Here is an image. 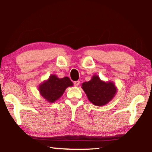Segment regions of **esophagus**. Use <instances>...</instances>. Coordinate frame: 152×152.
<instances>
[{
    "label": "esophagus",
    "mask_w": 152,
    "mask_h": 152,
    "mask_svg": "<svg viewBox=\"0 0 152 152\" xmlns=\"http://www.w3.org/2000/svg\"><path fill=\"white\" fill-rule=\"evenodd\" d=\"M74 86H78V85L80 84V81H75L74 82Z\"/></svg>",
    "instance_id": "obj_1"
}]
</instances>
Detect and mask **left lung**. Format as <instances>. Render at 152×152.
I'll return each mask as SVG.
<instances>
[{
    "label": "left lung",
    "instance_id": "obj_1",
    "mask_svg": "<svg viewBox=\"0 0 152 152\" xmlns=\"http://www.w3.org/2000/svg\"><path fill=\"white\" fill-rule=\"evenodd\" d=\"M82 88L90 102L99 107L109 103L117 92V88L114 82L101 80L97 75H93L91 80L82 83Z\"/></svg>",
    "mask_w": 152,
    "mask_h": 152
}]
</instances>
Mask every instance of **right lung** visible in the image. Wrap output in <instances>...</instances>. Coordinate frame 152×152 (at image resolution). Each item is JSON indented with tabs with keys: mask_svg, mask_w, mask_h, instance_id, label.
Listing matches in <instances>:
<instances>
[{
	"mask_svg": "<svg viewBox=\"0 0 152 152\" xmlns=\"http://www.w3.org/2000/svg\"><path fill=\"white\" fill-rule=\"evenodd\" d=\"M72 86V82L68 77L59 78L55 74H51L48 80L39 84L38 90L43 99L53 103L62 96L68 87Z\"/></svg>",
	"mask_w": 152,
	"mask_h": 152,
	"instance_id": "obj_1",
	"label": "right lung"
}]
</instances>
